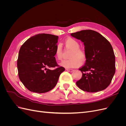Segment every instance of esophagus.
<instances>
[{"label": "esophagus", "instance_id": "34e87169", "mask_svg": "<svg viewBox=\"0 0 126 126\" xmlns=\"http://www.w3.org/2000/svg\"><path fill=\"white\" fill-rule=\"evenodd\" d=\"M66 70L68 72H72L74 71L73 69H66Z\"/></svg>", "mask_w": 126, "mask_h": 126}]
</instances>
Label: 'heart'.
I'll return each mask as SVG.
<instances>
[{"label":"heart","mask_w":126,"mask_h":126,"mask_svg":"<svg viewBox=\"0 0 126 126\" xmlns=\"http://www.w3.org/2000/svg\"><path fill=\"white\" fill-rule=\"evenodd\" d=\"M64 44L68 48L72 49L70 53V58L63 60L60 64L67 68H73L79 67L82 64V60H84L86 57L85 52L80 49L79 42L72 38H69L64 41ZM63 50L60 44L56 46L55 50V56L57 59L61 60L62 58Z\"/></svg>","instance_id":"obj_1"}]
</instances>
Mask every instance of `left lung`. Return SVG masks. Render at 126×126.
Segmentation results:
<instances>
[{
    "label": "left lung",
    "instance_id": "1",
    "mask_svg": "<svg viewBox=\"0 0 126 126\" xmlns=\"http://www.w3.org/2000/svg\"><path fill=\"white\" fill-rule=\"evenodd\" d=\"M85 46L86 63L79 70L81 78L76 82L80 89L89 93L105 89L115 73V56L112 46L99 32L84 30L71 33Z\"/></svg>",
    "mask_w": 126,
    "mask_h": 126
}]
</instances>
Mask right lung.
<instances>
[{
    "label": "right lung",
    "mask_w": 126,
    "mask_h": 126,
    "mask_svg": "<svg viewBox=\"0 0 126 126\" xmlns=\"http://www.w3.org/2000/svg\"><path fill=\"white\" fill-rule=\"evenodd\" d=\"M58 40L57 36L39 33L30 37L21 46L17 60L19 78L32 92L51 90L65 70L57 64L54 57ZM55 67L54 70L47 68Z\"/></svg>",
    "instance_id": "right-lung-1"
}]
</instances>
